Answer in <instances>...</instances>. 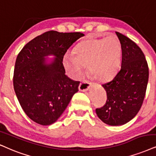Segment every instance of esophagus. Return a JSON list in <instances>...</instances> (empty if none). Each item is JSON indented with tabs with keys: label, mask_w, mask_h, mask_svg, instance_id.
Listing matches in <instances>:
<instances>
[{
	"label": "esophagus",
	"mask_w": 156,
	"mask_h": 156,
	"mask_svg": "<svg viewBox=\"0 0 156 156\" xmlns=\"http://www.w3.org/2000/svg\"><path fill=\"white\" fill-rule=\"evenodd\" d=\"M90 86H91V83L84 80V81H83L80 83L79 90L80 91H86V90L89 89Z\"/></svg>",
	"instance_id": "34e87169"
}]
</instances>
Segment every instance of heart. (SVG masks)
<instances>
[{
    "label": "heart",
    "mask_w": 156,
    "mask_h": 156,
    "mask_svg": "<svg viewBox=\"0 0 156 156\" xmlns=\"http://www.w3.org/2000/svg\"><path fill=\"white\" fill-rule=\"evenodd\" d=\"M122 47L114 35L102 39H91L78 44L73 55H64L62 64L68 73L73 78H79L88 65L92 76L99 81L112 79L121 63Z\"/></svg>",
    "instance_id": "b5f03b06"
}]
</instances>
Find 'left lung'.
Returning a JSON list of instances; mask_svg holds the SVG:
<instances>
[{"mask_svg": "<svg viewBox=\"0 0 156 156\" xmlns=\"http://www.w3.org/2000/svg\"><path fill=\"white\" fill-rule=\"evenodd\" d=\"M122 47V66L111 81L102 85L107 100L96 109L102 122L123 125L133 119L143 104L148 81V66L141 49L133 41L116 31Z\"/></svg>", "mask_w": 156, "mask_h": 156, "instance_id": "8db88e82", "label": "left lung"}]
</instances>
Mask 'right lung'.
<instances>
[{
  "label": "right lung",
  "mask_w": 156,
  "mask_h": 156,
  "mask_svg": "<svg viewBox=\"0 0 156 156\" xmlns=\"http://www.w3.org/2000/svg\"><path fill=\"white\" fill-rule=\"evenodd\" d=\"M83 36L80 32L47 31L27 43L18 55L13 88L21 108L36 123H55L78 91L80 82L65 74L62 60L69 47ZM48 56L54 58L49 60Z\"/></svg>",
  "instance_id": "add662e5"
}]
</instances>
